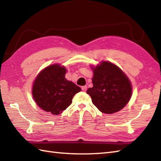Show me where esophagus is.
<instances>
[{
    "mask_svg": "<svg viewBox=\"0 0 161 161\" xmlns=\"http://www.w3.org/2000/svg\"><path fill=\"white\" fill-rule=\"evenodd\" d=\"M81 90H82V91H83L84 92L86 91V90H87V86H82V87H81Z\"/></svg>",
    "mask_w": 161,
    "mask_h": 161,
    "instance_id": "esophagus-1",
    "label": "esophagus"
}]
</instances>
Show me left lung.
<instances>
[{
  "mask_svg": "<svg viewBox=\"0 0 161 161\" xmlns=\"http://www.w3.org/2000/svg\"><path fill=\"white\" fill-rule=\"evenodd\" d=\"M93 70L92 88L86 93L101 112L113 114L121 110L132 96V85L125 74L110 62L103 61Z\"/></svg>",
  "mask_w": 161,
  "mask_h": 161,
  "instance_id": "8db88e82",
  "label": "left lung"
}]
</instances>
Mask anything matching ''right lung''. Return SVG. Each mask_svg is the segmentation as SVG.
Instances as JSON below:
<instances>
[{
	"mask_svg": "<svg viewBox=\"0 0 161 161\" xmlns=\"http://www.w3.org/2000/svg\"><path fill=\"white\" fill-rule=\"evenodd\" d=\"M66 69L59 64L46 67L33 82L32 95L36 103L44 111L61 114L72 103L76 93L81 91L65 78Z\"/></svg>",
	"mask_w": 161,
	"mask_h": 161,
	"instance_id": "right-lung-1",
	"label": "right lung"
}]
</instances>
